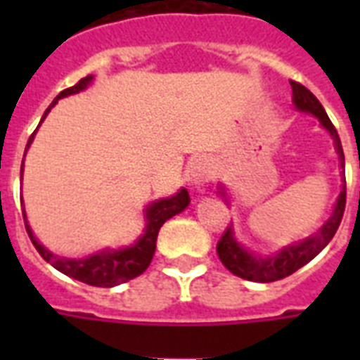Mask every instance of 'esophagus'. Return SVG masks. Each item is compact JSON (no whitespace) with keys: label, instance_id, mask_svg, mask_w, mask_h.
Wrapping results in <instances>:
<instances>
[{"label":"esophagus","instance_id":"obj_1","mask_svg":"<svg viewBox=\"0 0 360 360\" xmlns=\"http://www.w3.org/2000/svg\"><path fill=\"white\" fill-rule=\"evenodd\" d=\"M209 179H211V169H209L207 164L205 162L194 164V168H192V172H191L192 183L198 186H203L205 183H209Z\"/></svg>","mask_w":360,"mask_h":360}]
</instances>
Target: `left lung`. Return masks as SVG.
Returning <instances> with one entry per match:
<instances>
[{
	"label": "left lung",
	"mask_w": 360,
	"mask_h": 360,
	"mask_svg": "<svg viewBox=\"0 0 360 360\" xmlns=\"http://www.w3.org/2000/svg\"><path fill=\"white\" fill-rule=\"evenodd\" d=\"M291 89H293V104L297 106V110L316 115L325 129L329 130L333 140H335L336 153H338V158H340V166L344 168V151H342L340 138H338L335 124L330 123L329 115L325 114L321 103L314 97L310 89H307L299 82L291 80ZM344 209H346V185H344V191L340 192V196L336 200L335 213L321 226V230L316 236L308 237V239H304L302 243H297V245L285 246L276 256L257 257L250 254V252H246L243 246H239V243L233 239L231 228H226L222 237L217 243V254H219L220 262L224 263V267L230 273L236 274V276H240V278L252 280V282L282 280L295 273L297 269H301L302 265H307L310 259H314L319 252L323 250L325 246L329 245V240L335 237L336 230L340 226Z\"/></svg>",
	"instance_id": "obj_1"
}]
</instances>
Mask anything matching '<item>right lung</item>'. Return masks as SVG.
<instances>
[{"mask_svg": "<svg viewBox=\"0 0 360 360\" xmlns=\"http://www.w3.org/2000/svg\"><path fill=\"white\" fill-rule=\"evenodd\" d=\"M93 80V76H86L82 78L76 86L67 87L65 91H61L56 97L48 110L42 115V120L46 117L48 112L52 110V106H56L59 98L67 97V95H75V93L86 89L87 84ZM41 120V121H42ZM33 136L31 134L30 141H27V147L33 141ZM25 147V151H27ZM22 166H24V160H22ZM191 202V196L186 188H181L175 196L164 198V200H158V202L151 203L146 211L147 226L143 236L136 240L132 246H127V248H120V250H103L98 254H93L89 257H84V259H67V257H59L56 254H52L50 250H46L44 246L35 239L33 231L30 230V226L25 222V230H27V236H30L31 243L37 248V252L41 254L42 259H46L52 267H56L58 271H61L63 274L70 276V278H76L84 282V284L89 285H98V288H114L117 284H123L127 280H132L136 276H140L153 259V254H155V248H157V237L158 230L162 228V224L168 219H172L174 214L181 213L183 209L188 205ZM24 213V209H22ZM25 220V213H24Z\"/></svg>", "mask_w": 360, "mask_h": 360, "instance_id": "1", "label": "right lung"}]
</instances>
